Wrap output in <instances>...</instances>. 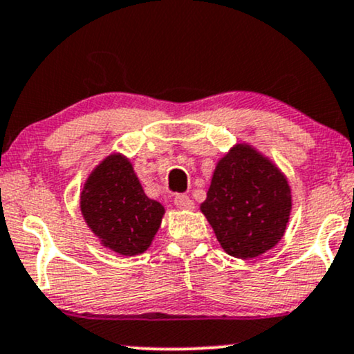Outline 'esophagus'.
Returning <instances> with one entry per match:
<instances>
[{
	"label": "esophagus",
	"instance_id": "1",
	"mask_svg": "<svg viewBox=\"0 0 354 354\" xmlns=\"http://www.w3.org/2000/svg\"><path fill=\"white\" fill-rule=\"evenodd\" d=\"M173 203L178 209H193L194 207V203L191 201L189 196H186V194H176L173 198Z\"/></svg>",
	"mask_w": 354,
	"mask_h": 354
}]
</instances>
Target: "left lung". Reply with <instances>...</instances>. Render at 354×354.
Here are the masks:
<instances>
[{
    "label": "left lung",
    "instance_id": "8db88e82",
    "mask_svg": "<svg viewBox=\"0 0 354 354\" xmlns=\"http://www.w3.org/2000/svg\"><path fill=\"white\" fill-rule=\"evenodd\" d=\"M201 211L225 252L254 259L282 239L290 186L270 160L239 143L219 160Z\"/></svg>",
    "mask_w": 354,
    "mask_h": 354
}]
</instances>
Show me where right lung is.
I'll return each mask as SVG.
<instances>
[{"label":"right lung","mask_w":354,"mask_h":354,"mask_svg":"<svg viewBox=\"0 0 354 354\" xmlns=\"http://www.w3.org/2000/svg\"><path fill=\"white\" fill-rule=\"evenodd\" d=\"M80 211L102 244L120 255L145 252L165 214V207L145 194L130 161L118 153L107 156L87 178Z\"/></svg>","instance_id":"obj_1"}]
</instances>
